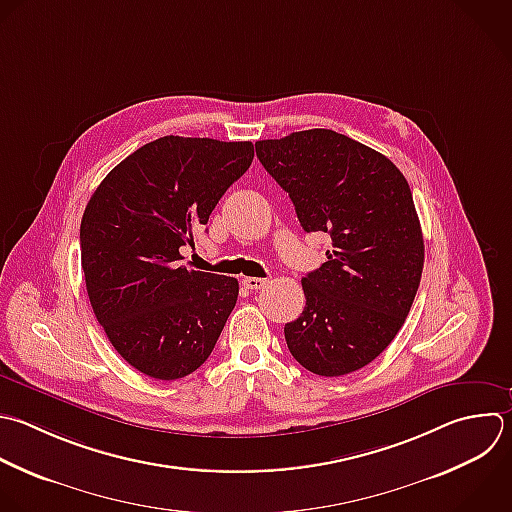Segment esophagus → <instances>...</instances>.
<instances>
[{
	"instance_id": "esophagus-1",
	"label": "esophagus",
	"mask_w": 512,
	"mask_h": 512,
	"mask_svg": "<svg viewBox=\"0 0 512 512\" xmlns=\"http://www.w3.org/2000/svg\"><path fill=\"white\" fill-rule=\"evenodd\" d=\"M266 282H268V280H264V278H252V276L242 280V284H244L248 290H260V288L266 286Z\"/></svg>"
}]
</instances>
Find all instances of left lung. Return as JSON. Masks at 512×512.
<instances>
[{
  "mask_svg": "<svg viewBox=\"0 0 512 512\" xmlns=\"http://www.w3.org/2000/svg\"><path fill=\"white\" fill-rule=\"evenodd\" d=\"M256 156L300 226L332 238L328 260L302 278L306 306L284 326L288 350L314 374L354 372L394 340L420 284L424 240L408 182L386 156L322 128L260 140Z\"/></svg>",
  "mask_w": 512,
  "mask_h": 512,
  "instance_id": "8db88e82",
  "label": "left lung"
}]
</instances>
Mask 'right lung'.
Wrapping results in <instances>:
<instances>
[{
    "mask_svg": "<svg viewBox=\"0 0 512 512\" xmlns=\"http://www.w3.org/2000/svg\"><path fill=\"white\" fill-rule=\"evenodd\" d=\"M252 158V142L164 136L122 160L86 206L80 246L94 314L150 378L200 368L236 306L238 280L188 270L180 250Z\"/></svg>",
    "mask_w": 512,
    "mask_h": 512,
    "instance_id": "1",
    "label": "right lung"
}]
</instances>
